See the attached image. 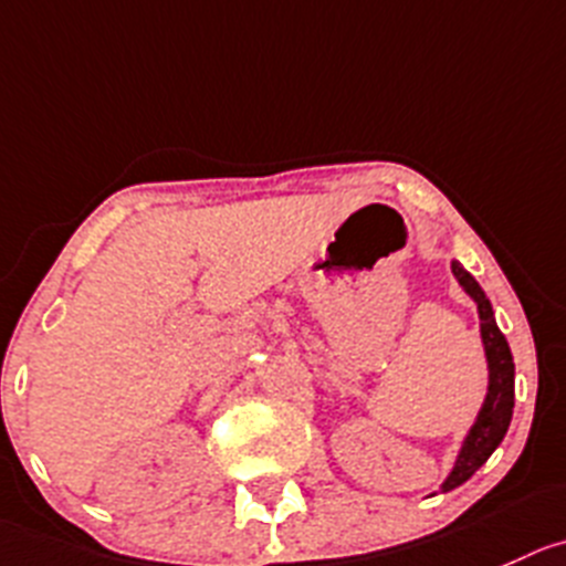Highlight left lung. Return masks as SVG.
Instances as JSON below:
<instances>
[{
	"label": "left lung",
	"instance_id": "left-lung-1",
	"mask_svg": "<svg viewBox=\"0 0 566 566\" xmlns=\"http://www.w3.org/2000/svg\"><path fill=\"white\" fill-rule=\"evenodd\" d=\"M453 274L455 280H459V286L464 289L478 305L483 353H486L489 364V389L486 400H483L481 411H478L475 424H472L464 444H461L455 467L450 470L448 481L441 483V492H450V489L461 486V483L470 481V478L486 464L489 455H492L494 450H497L500 441H503L505 430H509L511 424V413H514V358H511L509 342H505L497 322H494L492 303H489V297L483 294V289L478 286V280L472 277L459 261H453Z\"/></svg>",
	"mask_w": 566,
	"mask_h": 566
}]
</instances>
